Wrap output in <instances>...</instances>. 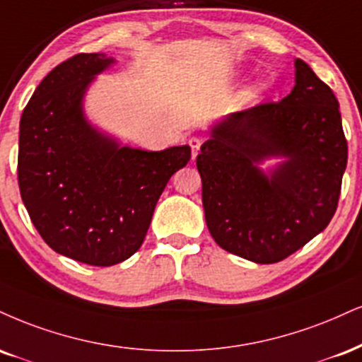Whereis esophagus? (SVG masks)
Masks as SVG:
<instances>
[{
    "mask_svg": "<svg viewBox=\"0 0 362 362\" xmlns=\"http://www.w3.org/2000/svg\"><path fill=\"white\" fill-rule=\"evenodd\" d=\"M189 145H190V148H192V158H195V156H197V153H199V150H200V145H202V139L192 136L189 139Z\"/></svg>",
    "mask_w": 362,
    "mask_h": 362,
    "instance_id": "obj_1",
    "label": "esophagus"
}]
</instances>
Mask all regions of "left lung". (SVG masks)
I'll return each instance as SVG.
<instances>
[{
	"mask_svg": "<svg viewBox=\"0 0 362 362\" xmlns=\"http://www.w3.org/2000/svg\"><path fill=\"white\" fill-rule=\"evenodd\" d=\"M346 165L337 99L295 59L286 98L230 112L209 128L197 155L209 233L252 263L285 259L327 228Z\"/></svg>",
	"mask_w": 362,
	"mask_h": 362,
	"instance_id": "8db88e82",
	"label": "left lung"
}]
</instances>
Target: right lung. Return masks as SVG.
Listing matches in <instances>:
<instances>
[{
  "label": "right lung",
  "mask_w": 362,
  "mask_h": 362,
  "mask_svg": "<svg viewBox=\"0 0 362 362\" xmlns=\"http://www.w3.org/2000/svg\"><path fill=\"white\" fill-rule=\"evenodd\" d=\"M116 60L103 52L57 65L20 119L18 184L30 219L59 255L93 267L139 250L170 177L190 146L160 151L123 145L86 115V95Z\"/></svg>",
  "instance_id": "right-lung-1"
}]
</instances>
